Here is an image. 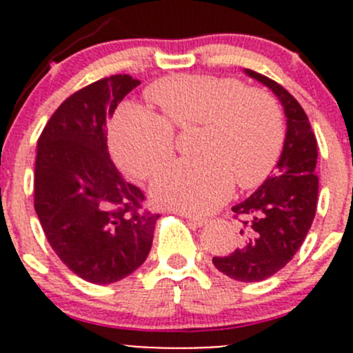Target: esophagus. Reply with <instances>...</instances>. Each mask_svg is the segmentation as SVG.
Segmentation results:
<instances>
[{"label": "esophagus", "instance_id": "1", "mask_svg": "<svg viewBox=\"0 0 353 353\" xmlns=\"http://www.w3.org/2000/svg\"><path fill=\"white\" fill-rule=\"evenodd\" d=\"M179 215H183L184 219L188 220V222L193 223L194 227H203L206 223V219H203V216H198V215H191V213H184V212H179Z\"/></svg>", "mask_w": 353, "mask_h": 353}]
</instances>
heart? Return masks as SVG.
Segmentation results:
<instances>
[{
	"instance_id": "heart-1",
	"label": "heart",
	"mask_w": 353,
	"mask_h": 353,
	"mask_svg": "<svg viewBox=\"0 0 353 353\" xmlns=\"http://www.w3.org/2000/svg\"><path fill=\"white\" fill-rule=\"evenodd\" d=\"M148 97L160 114L124 104L110 124V145L124 170L138 179L155 176L174 155V130L203 126L196 160H179L152 184L159 205L208 213L232 191L266 179L283 145V119L275 99L248 90L239 80L176 74L155 81Z\"/></svg>"
}]
</instances>
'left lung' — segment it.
Wrapping results in <instances>:
<instances>
[{
  "mask_svg": "<svg viewBox=\"0 0 353 353\" xmlns=\"http://www.w3.org/2000/svg\"><path fill=\"white\" fill-rule=\"evenodd\" d=\"M282 102L287 133L276 169L248 199L232 206L241 222V243L213 265L237 282H261L283 268L299 251L316 215L318 145L304 109L290 94L261 73L244 70Z\"/></svg>",
  "mask_w": 353,
  "mask_h": 353,
  "instance_id": "8db88e82",
  "label": "left lung"
}]
</instances>
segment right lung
<instances>
[{
  "label": "right lung",
  "mask_w": 353,
  "mask_h": 353,
  "mask_svg": "<svg viewBox=\"0 0 353 353\" xmlns=\"http://www.w3.org/2000/svg\"><path fill=\"white\" fill-rule=\"evenodd\" d=\"M138 85L130 74H114L74 92L37 141L39 222L58 258L97 285L119 282L143 265L160 216L143 208V191L123 179L108 152L105 124Z\"/></svg>",
  "instance_id": "add662e5"
}]
</instances>
